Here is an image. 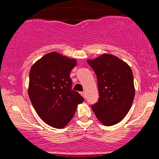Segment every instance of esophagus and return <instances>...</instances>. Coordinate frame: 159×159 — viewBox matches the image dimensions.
Returning <instances> with one entry per match:
<instances>
[{
    "mask_svg": "<svg viewBox=\"0 0 159 159\" xmlns=\"http://www.w3.org/2000/svg\"><path fill=\"white\" fill-rule=\"evenodd\" d=\"M81 94L82 95V96H84V97L86 98V93H85V92H81Z\"/></svg>",
    "mask_w": 159,
    "mask_h": 159,
    "instance_id": "1",
    "label": "esophagus"
}]
</instances>
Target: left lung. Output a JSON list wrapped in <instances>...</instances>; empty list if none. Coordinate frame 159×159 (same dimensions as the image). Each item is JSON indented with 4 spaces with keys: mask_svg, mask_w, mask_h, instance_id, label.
Wrapping results in <instances>:
<instances>
[{
    "mask_svg": "<svg viewBox=\"0 0 159 159\" xmlns=\"http://www.w3.org/2000/svg\"><path fill=\"white\" fill-rule=\"evenodd\" d=\"M97 76L98 102L92 105L97 119L103 125L118 123L128 114L134 98V85L130 66L117 57L103 54L87 60Z\"/></svg>",
    "mask_w": 159,
    "mask_h": 159,
    "instance_id": "obj_1",
    "label": "left lung"
}]
</instances>
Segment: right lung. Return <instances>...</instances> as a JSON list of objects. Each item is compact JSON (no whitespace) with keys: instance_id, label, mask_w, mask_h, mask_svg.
Listing matches in <instances>:
<instances>
[{"instance_id":"right-lung-1","label":"right lung","mask_w":159,"mask_h":159,"mask_svg":"<svg viewBox=\"0 0 159 159\" xmlns=\"http://www.w3.org/2000/svg\"><path fill=\"white\" fill-rule=\"evenodd\" d=\"M77 61L57 52L45 54L32 66L28 95L36 112L45 123L63 129L84 100L72 90L70 72Z\"/></svg>"}]
</instances>
